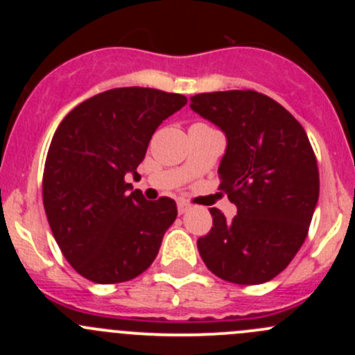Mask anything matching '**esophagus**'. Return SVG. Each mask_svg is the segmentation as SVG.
<instances>
[{"instance_id":"esophagus-1","label":"esophagus","mask_w":355,"mask_h":355,"mask_svg":"<svg viewBox=\"0 0 355 355\" xmlns=\"http://www.w3.org/2000/svg\"><path fill=\"white\" fill-rule=\"evenodd\" d=\"M177 209H178V213L180 214H184V213H187L189 209H191V204L187 202V200H177Z\"/></svg>"}]
</instances>
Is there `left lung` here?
I'll use <instances>...</instances> for the list:
<instances>
[{
	"mask_svg": "<svg viewBox=\"0 0 355 355\" xmlns=\"http://www.w3.org/2000/svg\"><path fill=\"white\" fill-rule=\"evenodd\" d=\"M191 108L227 135L220 191L234 220L211 207L213 227L198 241L211 273L237 285L270 282L288 266L309 232L320 171L302 125L280 103L250 91L202 92Z\"/></svg>",
	"mask_w": 355,
	"mask_h": 355,
	"instance_id": "8db88e82",
	"label": "left lung"
}]
</instances>
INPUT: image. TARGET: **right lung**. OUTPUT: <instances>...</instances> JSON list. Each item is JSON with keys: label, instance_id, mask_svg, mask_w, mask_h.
<instances>
[{"label": "right lung", "instance_id": "add662e5", "mask_svg": "<svg viewBox=\"0 0 355 355\" xmlns=\"http://www.w3.org/2000/svg\"><path fill=\"white\" fill-rule=\"evenodd\" d=\"M187 98L149 87H120L75 106L46 156L42 202L55 241L78 275L110 285L153 264L177 218L170 198L146 200L125 182L137 175L149 141Z\"/></svg>", "mask_w": 355, "mask_h": 355}]
</instances>
